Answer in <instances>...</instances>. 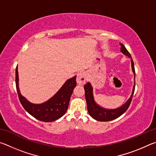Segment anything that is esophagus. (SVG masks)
Segmentation results:
<instances>
[{
  "label": "esophagus",
  "mask_w": 156,
  "mask_h": 156,
  "mask_svg": "<svg viewBox=\"0 0 156 156\" xmlns=\"http://www.w3.org/2000/svg\"><path fill=\"white\" fill-rule=\"evenodd\" d=\"M87 80V74L85 72H80L78 73L77 78H76V82L79 85H83L85 84Z\"/></svg>",
  "instance_id": "esophagus-1"
}]
</instances>
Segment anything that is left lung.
Instances as JSON below:
<instances>
[{
    "label": "left lung",
    "mask_w": 156,
    "mask_h": 156,
    "mask_svg": "<svg viewBox=\"0 0 156 156\" xmlns=\"http://www.w3.org/2000/svg\"><path fill=\"white\" fill-rule=\"evenodd\" d=\"M120 44V51L124 54L127 56L131 58V67H132V71L134 73V76H136V72H135V68H134V64L133 61L131 58V54L129 52L126 50L125 47L122 43ZM135 80V78H134ZM84 94H85V99L87 101V110L89 114L94 119L98 121H102V122H107V121L113 120L116 119L118 117H120L121 115H122L125 113L131 104L132 98H133V95L134 93V90H135V84H134L133 91H132L131 96L129 98V99L126 101L122 106L120 107H118L117 109H107L102 108L99 106L96 102H95L94 96H93V88H92L91 84L90 83H87L84 86Z\"/></svg>",
    "instance_id": "left-lung-1"
}]
</instances>
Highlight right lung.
Returning <instances> with one entry per match:
<instances>
[{"instance_id":"obj_1","label":"right lung","mask_w":156,"mask_h":156,"mask_svg":"<svg viewBox=\"0 0 156 156\" xmlns=\"http://www.w3.org/2000/svg\"><path fill=\"white\" fill-rule=\"evenodd\" d=\"M76 76L69 79L60 90L49 100L42 104H33L21 95L18 87V67L16 68V86L20 102L24 109L37 120L53 122L65 114L68 109L70 98L76 86Z\"/></svg>"}]
</instances>
